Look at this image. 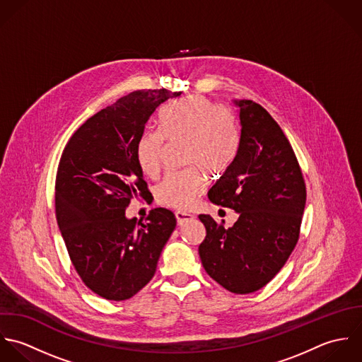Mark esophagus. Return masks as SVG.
I'll return each mask as SVG.
<instances>
[{"label":"esophagus","mask_w":362,"mask_h":362,"mask_svg":"<svg viewBox=\"0 0 362 362\" xmlns=\"http://www.w3.org/2000/svg\"><path fill=\"white\" fill-rule=\"evenodd\" d=\"M175 217H176V221H177V225H183V223H186V222H189V221H192L194 218L192 214L183 213V211H177L175 214Z\"/></svg>","instance_id":"34e87169"}]
</instances>
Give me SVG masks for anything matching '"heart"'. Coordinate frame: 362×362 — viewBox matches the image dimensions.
Wrapping results in <instances>:
<instances>
[{
	"mask_svg": "<svg viewBox=\"0 0 362 362\" xmlns=\"http://www.w3.org/2000/svg\"><path fill=\"white\" fill-rule=\"evenodd\" d=\"M163 140L186 143V162L217 175L233 162L239 134L225 109L203 96L173 102L159 115V132L145 130L136 144L137 163L145 176H155L160 166ZM206 189L197 169L169 172L155 187L156 200L168 207L189 210Z\"/></svg>",
	"mask_w": 362,
	"mask_h": 362,
	"instance_id": "heart-1",
	"label": "heart"
}]
</instances>
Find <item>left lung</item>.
Wrapping results in <instances>:
<instances>
[{"label": "left lung", "instance_id": "left-lung-1", "mask_svg": "<svg viewBox=\"0 0 362 362\" xmlns=\"http://www.w3.org/2000/svg\"><path fill=\"white\" fill-rule=\"evenodd\" d=\"M240 124L238 152L210 189L211 203L238 214L225 228L207 216L199 246L204 270L233 293L263 288L288 260L306 202L303 177L276 120L252 100L232 99Z\"/></svg>", "mask_w": 362, "mask_h": 362}]
</instances>
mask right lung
Here are the masks:
<instances>
[{
  "mask_svg": "<svg viewBox=\"0 0 362 362\" xmlns=\"http://www.w3.org/2000/svg\"><path fill=\"white\" fill-rule=\"evenodd\" d=\"M180 92L134 90L89 117L66 145L56 179V216L85 286L109 300L134 296L155 274L176 218L152 210L126 217L132 199L148 196L136 144L151 115Z\"/></svg>",
  "mask_w": 362,
  "mask_h": 362,
  "instance_id": "obj_1",
  "label": "right lung"
}]
</instances>
